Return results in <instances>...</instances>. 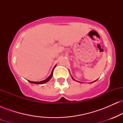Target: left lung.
<instances>
[{"instance_id": "obj_1", "label": "left lung", "mask_w": 123, "mask_h": 123, "mask_svg": "<svg viewBox=\"0 0 123 123\" xmlns=\"http://www.w3.org/2000/svg\"><path fill=\"white\" fill-rule=\"evenodd\" d=\"M72 79L73 80H75V81H77V80H76L75 79H74V78H73V77H72ZM97 80H98V79H97ZM97 80H95V81H92V82H91V83H94V82H95V81H97ZM78 82H79V81H78ZM80 83H81V82H80Z\"/></svg>"}]
</instances>
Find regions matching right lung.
Instances as JSON below:
<instances>
[{"mask_svg": "<svg viewBox=\"0 0 123 123\" xmlns=\"http://www.w3.org/2000/svg\"><path fill=\"white\" fill-rule=\"evenodd\" d=\"M56 65L54 67V68H53V70H52L51 74L49 76V77H47V79H45L44 80H43V81H29V80H28V81H29V82L31 83H33V84H44V83H46L48 82V81H49V80H50L51 79L52 76H53L54 69V68H55Z\"/></svg>", "mask_w": 123, "mask_h": 123, "instance_id": "add662e5", "label": "right lung"}]
</instances>
